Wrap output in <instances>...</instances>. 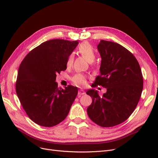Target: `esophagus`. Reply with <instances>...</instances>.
<instances>
[{"label": "esophagus", "mask_w": 158, "mask_h": 158, "mask_svg": "<svg viewBox=\"0 0 158 158\" xmlns=\"http://www.w3.org/2000/svg\"><path fill=\"white\" fill-rule=\"evenodd\" d=\"M84 94H85V92H84V89H80V90L78 91V95H84Z\"/></svg>", "instance_id": "1"}]
</instances>
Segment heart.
I'll return each instance as SVG.
<instances>
[{
  "instance_id": "heart-1",
  "label": "heart",
  "mask_w": 158,
  "mask_h": 158,
  "mask_svg": "<svg viewBox=\"0 0 158 158\" xmlns=\"http://www.w3.org/2000/svg\"><path fill=\"white\" fill-rule=\"evenodd\" d=\"M79 53L89 63H92L95 59V52L92 46L88 42H83L81 44L78 49ZM73 61V56L70 55L66 61V64L68 66H70ZM73 81L74 83L78 85H85L86 82V79L82 74H77L73 76Z\"/></svg>"
}]
</instances>
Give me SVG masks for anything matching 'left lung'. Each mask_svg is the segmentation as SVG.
<instances>
[{
	"label": "left lung",
	"mask_w": 158,
	"mask_h": 158,
	"mask_svg": "<svg viewBox=\"0 0 158 158\" xmlns=\"http://www.w3.org/2000/svg\"><path fill=\"white\" fill-rule=\"evenodd\" d=\"M97 47L102 60L100 75L94 84L102 85L107 92L100 97L97 90L87 91L92 98L87 113L97 125L111 127L125 121L135 111L142 92L143 78L138 60L122 45L101 40Z\"/></svg>",
	"instance_id": "8db88e82"
}]
</instances>
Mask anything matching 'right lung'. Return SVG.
I'll use <instances>...</instances> for the list:
<instances>
[{
    "instance_id": "1",
    "label": "right lung",
    "mask_w": 158,
    "mask_h": 158,
    "mask_svg": "<svg viewBox=\"0 0 158 158\" xmlns=\"http://www.w3.org/2000/svg\"><path fill=\"white\" fill-rule=\"evenodd\" d=\"M78 41L52 40L28 53L18 69L16 91L31 121L40 126L58 125L68 115L78 94V88H58L57 73L66 69L69 56Z\"/></svg>"
}]
</instances>
